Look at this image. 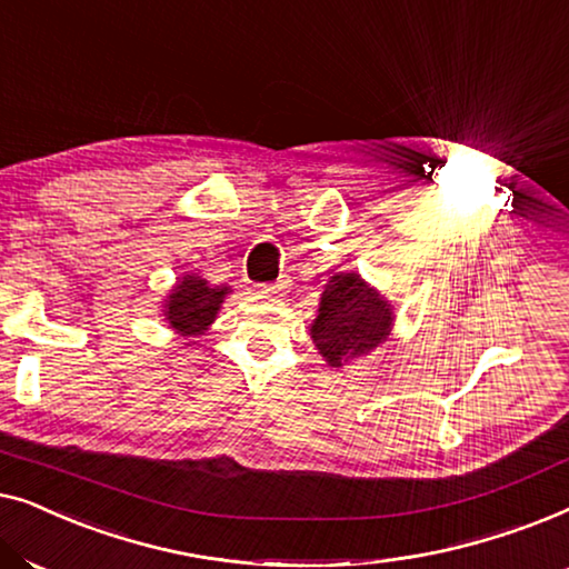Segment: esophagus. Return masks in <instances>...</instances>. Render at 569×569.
<instances>
[{
    "mask_svg": "<svg viewBox=\"0 0 569 569\" xmlns=\"http://www.w3.org/2000/svg\"><path fill=\"white\" fill-rule=\"evenodd\" d=\"M287 287L284 279H279V282H271V284H261V292L263 295H279Z\"/></svg>",
    "mask_w": 569,
    "mask_h": 569,
    "instance_id": "obj_1",
    "label": "esophagus"
}]
</instances>
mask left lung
Returning a JSON list of instances; mask_svg holds the SVG:
<instances>
[{"label": "left lung", "instance_id": "1", "mask_svg": "<svg viewBox=\"0 0 569 569\" xmlns=\"http://www.w3.org/2000/svg\"><path fill=\"white\" fill-rule=\"evenodd\" d=\"M393 306L355 271H339L323 287L310 339L331 368L370 355L391 337Z\"/></svg>", "mask_w": 569, "mask_h": 569}]
</instances>
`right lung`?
<instances>
[{
  "instance_id": "obj_1",
  "label": "right lung",
  "mask_w": 569,
  "mask_h": 569,
  "mask_svg": "<svg viewBox=\"0 0 569 569\" xmlns=\"http://www.w3.org/2000/svg\"><path fill=\"white\" fill-rule=\"evenodd\" d=\"M228 292L230 287H212L199 274H183L173 290L168 292L162 316H166L170 329L181 333V337H199L214 323Z\"/></svg>"
}]
</instances>
